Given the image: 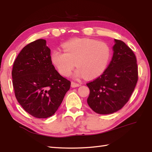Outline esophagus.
Returning <instances> with one entry per match:
<instances>
[{"instance_id": "1", "label": "esophagus", "mask_w": 152, "mask_h": 152, "mask_svg": "<svg viewBox=\"0 0 152 152\" xmlns=\"http://www.w3.org/2000/svg\"><path fill=\"white\" fill-rule=\"evenodd\" d=\"M80 86V85L78 83H76V82H71V87H72V88H76V87H79Z\"/></svg>"}]
</instances>
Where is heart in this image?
Wrapping results in <instances>:
<instances>
[{
    "label": "heart",
    "instance_id": "heart-1",
    "mask_svg": "<svg viewBox=\"0 0 152 152\" xmlns=\"http://www.w3.org/2000/svg\"><path fill=\"white\" fill-rule=\"evenodd\" d=\"M63 50L51 51V63L59 72L69 76L74 68H78L74 74L76 78L86 76L97 78L104 72L110 58V49L107 44L89 38H74L63 44Z\"/></svg>",
    "mask_w": 152,
    "mask_h": 152
}]
</instances>
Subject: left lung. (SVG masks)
Segmentation results:
<instances>
[{
	"label": "left lung",
	"instance_id": "1",
	"mask_svg": "<svg viewBox=\"0 0 152 152\" xmlns=\"http://www.w3.org/2000/svg\"><path fill=\"white\" fill-rule=\"evenodd\" d=\"M110 63L101 76L87 83L88 104L95 112L109 114L118 111L129 101L138 81L137 59L124 42L114 39Z\"/></svg>",
	"mask_w": 152,
	"mask_h": 152
}]
</instances>
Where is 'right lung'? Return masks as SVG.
Listing matches in <instances>:
<instances>
[{"mask_svg":"<svg viewBox=\"0 0 152 152\" xmlns=\"http://www.w3.org/2000/svg\"><path fill=\"white\" fill-rule=\"evenodd\" d=\"M46 41L38 39L25 46L16 58L12 76L15 97L25 111L37 118L53 115L70 82L55 69Z\"/></svg>","mask_w":152,"mask_h":152,"instance_id":"right-lung-1","label":"right lung"}]
</instances>
